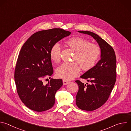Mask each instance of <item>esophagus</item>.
I'll return each instance as SVG.
<instances>
[{
    "mask_svg": "<svg viewBox=\"0 0 131 131\" xmlns=\"http://www.w3.org/2000/svg\"><path fill=\"white\" fill-rule=\"evenodd\" d=\"M69 81H67V80H65V79H64L63 80V85H67V84H68V83H69Z\"/></svg>",
    "mask_w": 131,
    "mask_h": 131,
    "instance_id": "obj_1",
    "label": "esophagus"
}]
</instances>
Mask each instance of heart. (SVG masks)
<instances>
[{"mask_svg": "<svg viewBox=\"0 0 131 131\" xmlns=\"http://www.w3.org/2000/svg\"><path fill=\"white\" fill-rule=\"evenodd\" d=\"M66 44L75 51L73 60L77 62L64 63L59 66L56 70L58 77L65 80H71L80 72V66L83 70H89L93 68L101 54L100 48L95 43L81 37H73L68 39ZM61 46L56 43L52 46L50 51L51 59L59 62L61 58Z\"/></svg>", "mask_w": 131, "mask_h": 131, "instance_id": "1", "label": "heart"}]
</instances>
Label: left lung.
Wrapping results in <instances>:
<instances>
[{"instance_id": "left-lung-1", "label": "left lung", "mask_w": 131, "mask_h": 131, "mask_svg": "<svg viewBox=\"0 0 131 131\" xmlns=\"http://www.w3.org/2000/svg\"><path fill=\"white\" fill-rule=\"evenodd\" d=\"M79 32L91 35L101 48V59L93 68L80 77L90 82L84 84L80 80L76 96V104L81 110L93 111L108 100L116 80V58L113 47L97 34L88 31Z\"/></svg>"}]
</instances>
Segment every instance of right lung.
Here are the masks:
<instances>
[{"label": "right lung", "mask_w": 131, "mask_h": 131, "mask_svg": "<svg viewBox=\"0 0 131 131\" xmlns=\"http://www.w3.org/2000/svg\"><path fill=\"white\" fill-rule=\"evenodd\" d=\"M70 34L61 28L42 30L32 35L22 46L14 79L19 97L29 108L41 112L53 106L56 93L63 85L62 80L51 78L46 85L42 80L53 72L50 57L52 46Z\"/></svg>", "instance_id": "add662e5"}]
</instances>
